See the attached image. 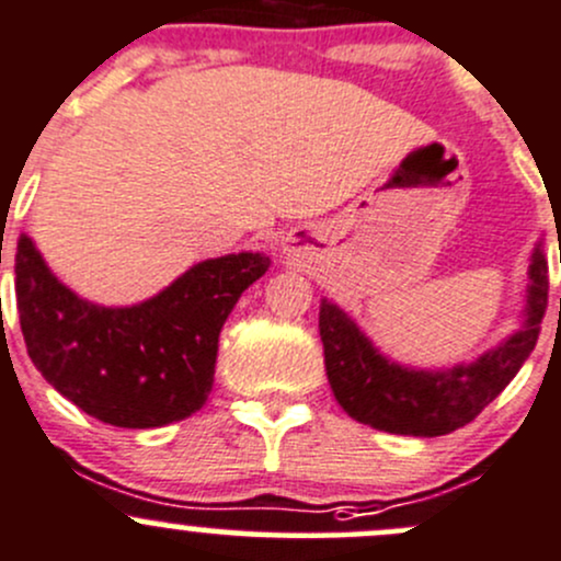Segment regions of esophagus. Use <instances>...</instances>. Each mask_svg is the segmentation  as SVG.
<instances>
[{"label": "esophagus", "mask_w": 561, "mask_h": 561, "mask_svg": "<svg viewBox=\"0 0 561 561\" xmlns=\"http://www.w3.org/2000/svg\"><path fill=\"white\" fill-rule=\"evenodd\" d=\"M283 251H286L288 256H291V253H297V240H294V238L283 240Z\"/></svg>", "instance_id": "esophagus-1"}]
</instances>
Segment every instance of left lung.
Masks as SVG:
<instances>
[{
	"label": "left lung",
	"mask_w": 561,
	"mask_h": 561,
	"mask_svg": "<svg viewBox=\"0 0 561 561\" xmlns=\"http://www.w3.org/2000/svg\"><path fill=\"white\" fill-rule=\"evenodd\" d=\"M527 275L522 329L470 365L443 369L408 367L389 359L343 308L321 299L319 332L334 400L354 421L391 435L437 437L470 424L516 378L538 343L548 305L542 240L529 256Z\"/></svg>",
	"instance_id": "obj_1"
}]
</instances>
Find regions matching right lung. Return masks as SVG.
<instances>
[{
	"mask_svg": "<svg viewBox=\"0 0 561 561\" xmlns=\"http://www.w3.org/2000/svg\"><path fill=\"white\" fill-rule=\"evenodd\" d=\"M267 270V253L205 259L146 302L105 308L67 288L21 234L15 297L28 359L105 424L153 430L183 421L210 394L224 321Z\"/></svg>",
	"mask_w": 561,
	"mask_h": 561,
	"instance_id": "add662e5",
	"label": "right lung"
}]
</instances>
